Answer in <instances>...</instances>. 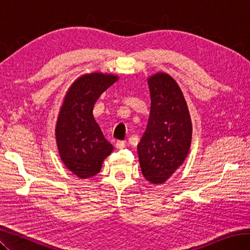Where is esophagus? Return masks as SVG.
Masks as SVG:
<instances>
[{
    "mask_svg": "<svg viewBox=\"0 0 250 250\" xmlns=\"http://www.w3.org/2000/svg\"><path fill=\"white\" fill-rule=\"evenodd\" d=\"M125 145H126V142L122 141V140H119V141H117V143H115V146H117V148H119V149L124 148Z\"/></svg>",
    "mask_w": 250,
    "mask_h": 250,
    "instance_id": "34e87169",
    "label": "esophagus"
}]
</instances>
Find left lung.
Segmentation results:
<instances>
[{"label":"left lung","instance_id":"8db88e82","mask_svg":"<svg viewBox=\"0 0 250 250\" xmlns=\"http://www.w3.org/2000/svg\"><path fill=\"white\" fill-rule=\"evenodd\" d=\"M150 112L138 144L142 174L151 184H163L185 161L191 145L192 124L179 86L166 74L149 77Z\"/></svg>","mask_w":250,"mask_h":250}]
</instances>
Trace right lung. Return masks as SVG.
I'll return each instance as SVG.
<instances>
[{
    "instance_id": "right-lung-1",
    "label": "right lung",
    "mask_w": 250,
    "mask_h": 250,
    "mask_svg": "<svg viewBox=\"0 0 250 250\" xmlns=\"http://www.w3.org/2000/svg\"><path fill=\"white\" fill-rule=\"evenodd\" d=\"M117 81L111 74L83 75L64 97L56 125L58 150L64 166L81 178L100 173L103 161L113 150L92 112L101 94Z\"/></svg>"
}]
</instances>
